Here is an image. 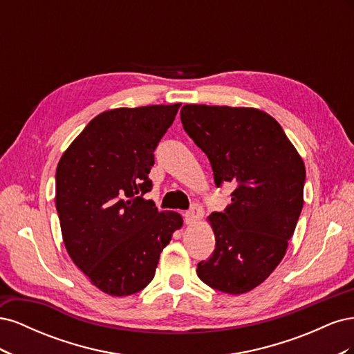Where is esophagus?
Here are the masks:
<instances>
[{"label": "esophagus", "instance_id": "34e87169", "mask_svg": "<svg viewBox=\"0 0 354 354\" xmlns=\"http://www.w3.org/2000/svg\"><path fill=\"white\" fill-rule=\"evenodd\" d=\"M202 216H203V208L199 205V203H195L194 207L185 212V220L187 224H192V223L201 220Z\"/></svg>", "mask_w": 354, "mask_h": 354}]
</instances>
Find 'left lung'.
Here are the masks:
<instances>
[{"label": "left lung", "mask_w": 354, "mask_h": 354, "mask_svg": "<svg viewBox=\"0 0 354 354\" xmlns=\"http://www.w3.org/2000/svg\"><path fill=\"white\" fill-rule=\"evenodd\" d=\"M180 120L207 155L216 186L234 185L230 205L209 216L216 250L196 273L217 291L248 292L286 252L303 209L304 162L279 122L263 111L186 104Z\"/></svg>", "instance_id": "left-lung-1"}]
</instances>
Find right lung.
<instances>
[{"instance_id":"1","label":"right lung","mask_w":354,"mask_h":354,"mask_svg":"<svg viewBox=\"0 0 354 354\" xmlns=\"http://www.w3.org/2000/svg\"><path fill=\"white\" fill-rule=\"evenodd\" d=\"M180 103L121 108L97 115L63 153L56 208L72 261L100 291L131 295L155 276L159 255L183 218L159 212L143 195L155 149Z\"/></svg>"}]
</instances>
